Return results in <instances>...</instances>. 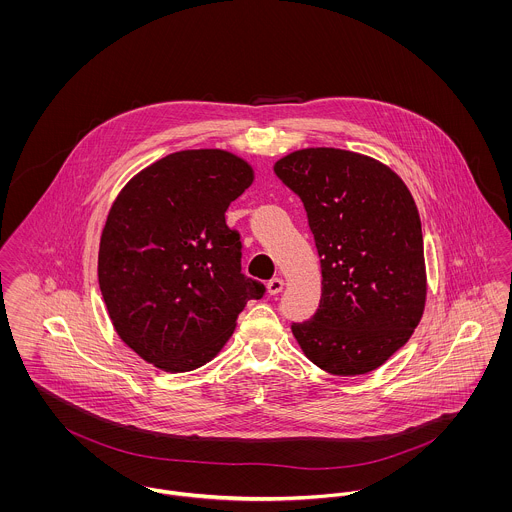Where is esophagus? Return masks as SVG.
<instances>
[{
	"mask_svg": "<svg viewBox=\"0 0 512 512\" xmlns=\"http://www.w3.org/2000/svg\"><path fill=\"white\" fill-rule=\"evenodd\" d=\"M282 288H284V282H282V278H278V276L267 282V292H269L271 296L280 294V292H282Z\"/></svg>",
	"mask_w": 512,
	"mask_h": 512,
	"instance_id": "obj_1",
	"label": "esophagus"
}]
</instances>
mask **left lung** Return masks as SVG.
I'll return each instance as SVG.
<instances>
[{
  "label": "left lung",
  "mask_w": 512,
  "mask_h": 512,
  "mask_svg": "<svg viewBox=\"0 0 512 512\" xmlns=\"http://www.w3.org/2000/svg\"><path fill=\"white\" fill-rule=\"evenodd\" d=\"M302 198L321 263V300L292 333L333 376L380 368L419 325L427 271L419 210L401 177L378 159L306 148L275 163Z\"/></svg>",
  "instance_id": "obj_1"
}]
</instances>
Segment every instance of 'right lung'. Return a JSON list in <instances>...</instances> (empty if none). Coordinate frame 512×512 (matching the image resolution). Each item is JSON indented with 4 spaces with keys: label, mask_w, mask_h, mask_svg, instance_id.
Masks as SVG:
<instances>
[{
    "label": "right lung",
    "mask_w": 512,
    "mask_h": 512,
    "mask_svg": "<svg viewBox=\"0 0 512 512\" xmlns=\"http://www.w3.org/2000/svg\"><path fill=\"white\" fill-rule=\"evenodd\" d=\"M255 179L226 150H183L134 175L99 243V288L120 341L165 372H189L228 343L265 286L241 275L226 210Z\"/></svg>",
    "instance_id": "add662e5"
}]
</instances>
